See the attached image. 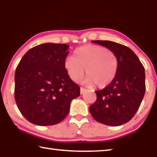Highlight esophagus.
Returning a JSON list of instances; mask_svg holds the SVG:
<instances>
[{
	"mask_svg": "<svg viewBox=\"0 0 157 157\" xmlns=\"http://www.w3.org/2000/svg\"><path fill=\"white\" fill-rule=\"evenodd\" d=\"M86 91H87V90L86 89H84V88H80V94H84V93H85Z\"/></svg>",
	"mask_w": 157,
	"mask_h": 157,
	"instance_id": "esophagus-1",
	"label": "esophagus"
}]
</instances>
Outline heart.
I'll return each instance as SVG.
<instances>
[{
    "label": "heart",
    "mask_w": 157,
    "mask_h": 157,
    "mask_svg": "<svg viewBox=\"0 0 157 157\" xmlns=\"http://www.w3.org/2000/svg\"><path fill=\"white\" fill-rule=\"evenodd\" d=\"M63 65L73 81L80 82L86 69L88 76L84 83L91 87L96 84L97 87L102 89L115 78L118 71V58L112 50L105 47L87 45L75 49L73 57H66Z\"/></svg>",
    "instance_id": "b5f03b06"
}]
</instances>
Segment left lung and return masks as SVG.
I'll use <instances>...</instances> for the list:
<instances>
[{
	"instance_id": "obj_1",
	"label": "left lung",
	"mask_w": 157,
	"mask_h": 157,
	"mask_svg": "<svg viewBox=\"0 0 157 157\" xmlns=\"http://www.w3.org/2000/svg\"><path fill=\"white\" fill-rule=\"evenodd\" d=\"M92 42L115 53L118 58V71L108 86L95 91L97 100L89 107L90 113L100 123L121 125L134 117L144 97L145 68L129 48L110 41Z\"/></svg>"
}]
</instances>
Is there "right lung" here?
Returning <instances> with one entry per match:
<instances>
[{"mask_svg":"<svg viewBox=\"0 0 157 157\" xmlns=\"http://www.w3.org/2000/svg\"><path fill=\"white\" fill-rule=\"evenodd\" d=\"M68 45L46 43L23 55L15 71L14 98L21 114L31 123L53 125L68 115L80 88L68 75L64 60Z\"/></svg>","mask_w":157,"mask_h":157,"instance_id":"add662e5","label":"right lung"}]
</instances>
